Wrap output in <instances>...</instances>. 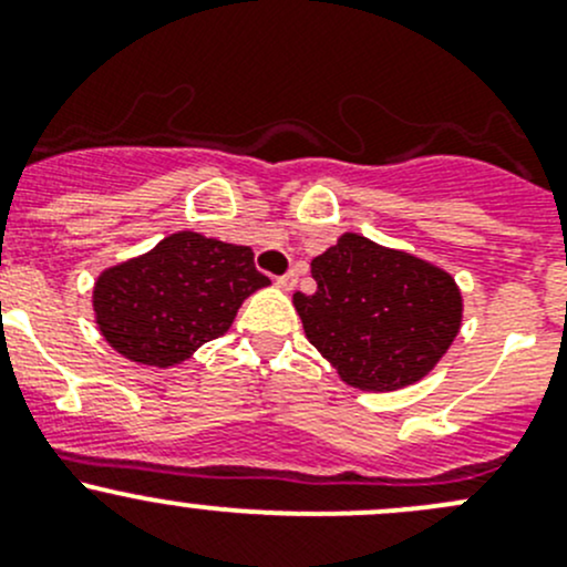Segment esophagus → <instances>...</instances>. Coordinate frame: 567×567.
Returning <instances> with one entry per match:
<instances>
[{"label":"esophagus","instance_id":"esophagus-1","mask_svg":"<svg viewBox=\"0 0 567 567\" xmlns=\"http://www.w3.org/2000/svg\"><path fill=\"white\" fill-rule=\"evenodd\" d=\"M278 286H281V289H295L297 286V270H289V272H284V276H278V281H276Z\"/></svg>","mask_w":567,"mask_h":567}]
</instances>
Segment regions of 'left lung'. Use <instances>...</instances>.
I'll return each mask as SVG.
<instances>
[{"label": "left lung", "instance_id": "obj_1", "mask_svg": "<svg viewBox=\"0 0 567 567\" xmlns=\"http://www.w3.org/2000/svg\"><path fill=\"white\" fill-rule=\"evenodd\" d=\"M311 276L313 295L295 291L302 330L361 391L422 380L461 330L463 300L450 272L358 234L317 256Z\"/></svg>", "mask_w": 567, "mask_h": 567}]
</instances>
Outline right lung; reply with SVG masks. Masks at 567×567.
<instances>
[{"instance_id":"right-lung-1","label":"right lung","mask_w":567,"mask_h":567,"mask_svg":"<svg viewBox=\"0 0 567 567\" xmlns=\"http://www.w3.org/2000/svg\"><path fill=\"white\" fill-rule=\"evenodd\" d=\"M267 284L245 245L178 231L140 259L101 272L95 322L128 361L165 369L226 333L245 297Z\"/></svg>"}]
</instances>
